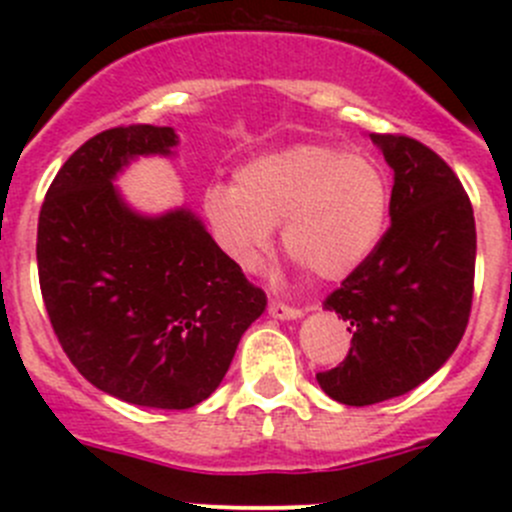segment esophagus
Masks as SVG:
<instances>
[{
	"label": "esophagus",
	"mask_w": 512,
	"mask_h": 512,
	"mask_svg": "<svg viewBox=\"0 0 512 512\" xmlns=\"http://www.w3.org/2000/svg\"><path fill=\"white\" fill-rule=\"evenodd\" d=\"M270 317L285 319V322H289V319L302 317V312L294 307H287V304H282V302H270Z\"/></svg>",
	"instance_id": "34e87169"
}]
</instances>
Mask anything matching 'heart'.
I'll use <instances>...</instances> for the list:
<instances>
[{"label":"heart","mask_w":512,"mask_h":512,"mask_svg":"<svg viewBox=\"0 0 512 512\" xmlns=\"http://www.w3.org/2000/svg\"><path fill=\"white\" fill-rule=\"evenodd\" d=\"M389 180L376 160L322 143H297L213 183L203 213L223 252L255 270L280 225L282 250L299 267L337 282L359 270L384 235Z\"/></svg>","instance_id":"heart-1"}]
</instances>
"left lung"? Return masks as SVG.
I'll list each match as a JSON object with an SVG mask.
<instances>
[{
    "label": "left lung",
    "instance_id": "left-lung-1",
    "mask_svg": "<svg viewBox=\"0 0 512 512\" xmlns=\"http://www.w3.org/2000/svg\"><path fill=\"white\" fill-rule=\"evenodd\" d=\"M369 138L394 170L391 227L324 302L347 322L352 349L317 374L324 394L347 406L409 394L451 359L476 275V220L456 173L414 138Z\"/></svg>",
    "mask_w": 512,
    "mask_h": 512
}]
</instances>
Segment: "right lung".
Listing matches in <instances>:
<instances>
[{"label":"right lung","mask_w":512,"mask_h":512,"mask_svg":"<svg viewBox=\"0 0 512 512\" xmlns=\"http://www.w3.org/2000/svg\"><path fill=\"white\" fill-rule=\"evenodd\" d=\"M175 128H111L56 173L39 213L36 262L51 327L86 381L126 404L180 411L225 379L267 297L190 208L141 213L118 175L173 158Z\"/></svg>","instance_id":"obj_1"}]
</instances>
